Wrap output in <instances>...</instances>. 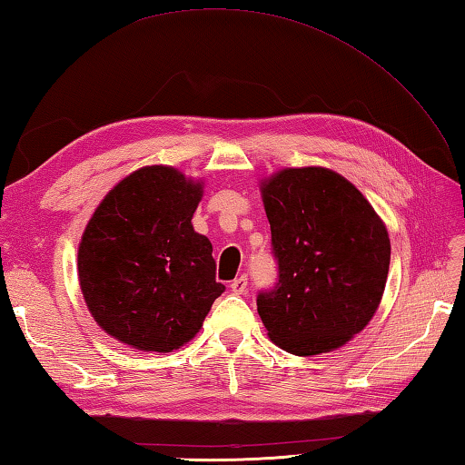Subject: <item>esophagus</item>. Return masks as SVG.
Masks as SVG:
<instances>
[{"instance_id": "1", "label": "esophagus", "mask_w": 465, "mask_h": 465, "mask_svg": "<svg viewBox=\"0 0 465 465\" xmlns=\"http://www.w3.org/2000/svg\"><path fill=\"white\" fill-rule=\"evenodd\" d=\"M230 288H232L233 294H243L245 290H248V276L235 278V280L232 282V284H230Z\"/></svg>"}]
</instances>
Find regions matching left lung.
<instances>
[{
    "mask_svg": "<svg viewBox=\"0 0 465 465\" xmlns=\"http://www.w3.org/2000/svg\"><path fill=\"white\" fill-rule=\"evenodd\" d=\"M260 191L278 260V284L258 294L268 336L298 357L341 349L383 298L385 223L351 181L324 167L282 169Z\"/></svg>",
    "mask_w": 465,
    "mask_h": 465,
    "instance_id": "left-lung-1",
    "label": "left lung"
}]
</instances>
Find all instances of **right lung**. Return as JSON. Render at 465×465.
<instances>
[{
  "label": "right lung",
  "mask_w": 465,
  "mask_h": 465,
  "mask_svg": "<svg viewBox=\"0 0 465 465\" xmlns=\"http://www.w3.org/2000/svg\"><path fill=\"white\" fill-rule=\"evenodd\" d=\"M203 183L151 165L116 183L78 245V280L90 314L113 339L171 352L203 326L223 284L212 242L191 225Z\"/></svg>",
  "instance_id": "right-lung-1"
}]
</instances>
